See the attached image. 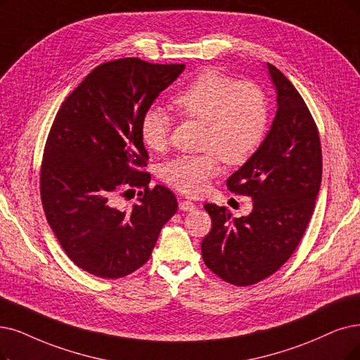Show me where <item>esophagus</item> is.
Here are the masks:
<instances>
[{"label":"esophagus","mask_w":360,"mask_h":360,"mask_svg":"<svg viewBox=\"0 0 360 360\" xmlns=\"http://www.w3.org/2000/svg\"><path fill=\"white\" fill-rule=\"evenodd\" d=\"M179 208L181 211H193L196 208V205L192 202L189 199H179Z\"/></svg>","instance_id":"obj_1"}]
</instances>
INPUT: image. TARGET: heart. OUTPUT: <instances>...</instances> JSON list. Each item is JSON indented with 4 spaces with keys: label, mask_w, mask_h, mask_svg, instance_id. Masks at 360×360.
Listing matches in <instances>:
<instances>
[{
    "label": "heart",
    "mask_w": 360,
    "mask_h": 360,
    "mask_svg": "<svg viewBox=\"0 0 360 360\" xmlns=\"http://www.w3.org/2000/svg\"><path fill=\"white\" fill-rule=\"evenodd\" d=\"M176 108L186 117L207 124L200 155H180L161 169L165 183L180 192H202L210 177L219 172V156L229 165L245 162L262 145L267 131L269 108L263 90L254 82H236L215 69H205L179 91ZM171 133V115L161 106L143 113V143L161 152Z\"/></svg>",
    "instance_id": "b5f03b06"
}]
</instances>
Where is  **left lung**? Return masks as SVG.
<instances>
[{
  "instance_id": "1",
  "label": "left lung",
  "mask_w": 360,
  "mask_h": 360,
  "mask_svg": "<svg viewBox=\"0 0 360 360\" xmlns=\"http://www.w3.org/2000/svg\"><path fill=\"white\" fill-rule=\"evenodd\" d=\"M276 91V115L262 145L227 179V188L252 199V211L232 219L226 207L205 204L211 232L204 263L238 286L273 275L303 238L322 181V150L316 124L291 81L267 63Z\"/></svg>"
}]
</instances>
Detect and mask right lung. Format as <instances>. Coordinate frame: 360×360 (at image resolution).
Here are the masks:
<instances>
[{
  "instance_id": "1",
  "label": "right lung",
  "mask_w": 360,
  "mask_h": 360,
  "mask_svg": "<svg viewBox=\"0 0 360 360\" xmlns=\"http://www.w3.org/2000/svg\"><path fill=\"white\" fill-rule=\"evenodd\" d=\"M183 70L137 57L103 63L56 115L41 165L42 208L68 257L94 276L118 279L141 267L177 211L174 193L149 189L140 171L149 160L140 122ZM125 187L146 188L130 209L116 199Z\"/></svg>"
}]
</instances>
